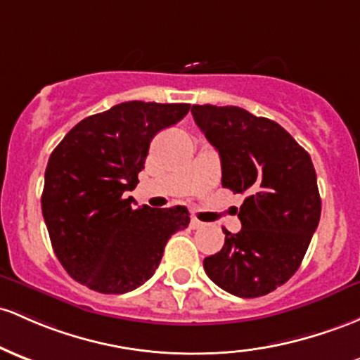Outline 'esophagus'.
I'll return each mask as SVG.
<instances>
[{
  "mask_svg": "<svg viewBox=\"0 0 360 360\" xmlns=\"http://www.w3.org/2000/svg\"><path fill=\"white\" fill-rule=\"evenodd\" d=\"M189 225H191V229H203V227H205V224L200 222V220L195 219V217H193L191 224H189Z\"/></svg>",
  "mask_w": 360,
  "mask_h": 360,
  "instance_id": "obj_1",
  "label": "esophagus"
}]
</instances>
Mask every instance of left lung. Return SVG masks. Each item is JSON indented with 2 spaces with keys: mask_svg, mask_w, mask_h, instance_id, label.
Instances as JSON below:
<instances>
[{
  "mask_svg": "<svg viewBox=\"0 0 360 360\" xmlns=\"http://www.w3.org/2000/svg\"><path fill=\"white\" fill-rule=\"evenodd\" d=\"M195 122L219 150L222 186L246 195L243 229L203 259L213 283L238 297H259L301 266L321 215L309 153L278 122L236 105H193Z\"/></svg>",
  "mask_w": 360,
  "mask_h": 360,
  "instance_id": "left-lung-1",
  "label": "left lung"
}]
</instances>
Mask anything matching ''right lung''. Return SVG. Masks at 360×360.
Returning a JSON list of instances; mask_svg holds the SVG:
<instances>
[{"label":"right lung","mask_w":360,"mask_h":360,"mask_svg":"<svg viewBox=\"0 0 360 360\" xmlns=\"http://www.w3.org/2000/svg\"><path fill=\"white\" fill-rule=\"evenodd\" d=\"M189 104L131 101L70 129L51 153L42 215L71 278L101 294H124L155 274L172 234L189 224L186 207L133 208L152 138L188 114Z\"/></svg>","instance_id":"right-lung-1"}]
</instances>
